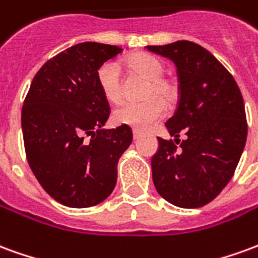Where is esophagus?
I'll list each match as a JSON object with an SVG mask.
<instances>
[{
	"label": "esophagus",
	"mask_w": 258,
	"mask_h": 258,
	"mask_svg": "<svg viewBox=\"0 0 258 258\" xmlns=\"http://www.w3.org/2000/svg\"><path fill=\"white\" fill-rule=\"evenodd\" d=\"M133 137H134V140H138V138H140L141 137V133H138V131H133Z\"/></svg>",
	"instance_id": "34e87169"
}]
</instances>
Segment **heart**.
<instances>
[{
	"mask_svg": "<svg viewBox=\"0 0 258 258\" xmlns=\"http://www.w3.org/2000/svg\"><path fill=\"white\" fill-rule=\"evenodd\" d=\"M127 68L148 81L140 103H123L114 109L113 120L118 125H127L144 131L157 121L164 113L165 105H173L178 98V87L173 80L166 79L164 64L149 53H137L127 59ZM99 90L109 102L117 103L123 99V79L114 62L103 63L96 72Z\"/></svg>",
	"mask_w": 258,
	"mask_h": 258,
	"instance_id": "1",
	"label": "heart"
}]
</instances>
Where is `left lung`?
<instances>
[{"label": "left lung", "instance_id": "left-lung-1", "mask_svg": "<svg viewBox=\"0 0 258 258\" xmlns=\"http://www.w3.org/2000/svg\"><path fill=\"white\" fill-rule=\"evenodd\" d=\"M146 49L173 60L179 80L178 106L166 123L175 140L157 138L153 184L171 205L202 207L227 186L242 156L247 137L243 98L232 74L199 44L181 40ZM179 134L185 135L182 143Z\"/></svg>", "mask_w": 258, "mask_h": 258}]
</instances>
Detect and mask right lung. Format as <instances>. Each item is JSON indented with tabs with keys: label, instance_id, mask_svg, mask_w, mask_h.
<instances>
[{
	"label": "right lung",
	"instance_id": "right-lung-1",
	"mask_svg": "<svg viewBox=\"0 0 258 258\" xmlns=\"http://www.w3.org/2000/svg\"><path fill=\"white\" fill-rule=\"evenodd\" d=\"M120 52L117 45L81 42L49 59L31 81L22 109L26 156L40 185L60 205L91 207L116 186L118 159L133 131L103 128L110 112L96 72Z\"/></svg>",
	"mask_w": 258,
	"mask_h": 258
}]
</instances>
